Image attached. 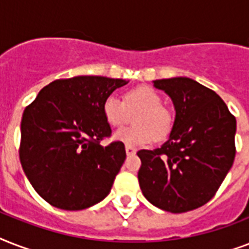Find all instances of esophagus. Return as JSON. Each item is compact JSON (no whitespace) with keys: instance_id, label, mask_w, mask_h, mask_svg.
<instances>
[{"instance_id":"1","label":"esophagus","mask_w":249,"mask_h":249,"mask_svg":"<svg viewBox=\"0 0 249 249\" xmlns=\"http://www.w3.org/2000/svg\"><path fill=\"white\" fill-rule=\"evenodd\" d=\"M125 152H126V155L132 156L136 154V148L130 147V146H125Z\"/></svg>"}]
</instances>
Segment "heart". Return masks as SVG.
<instances>
[{
	"label": "heart",
	"mask_w": 249,
	"mask_h": 249,
	"mask_svg": "<svg viewBox=\"0 0 249 249\" xmlns=\"http://www.w3.org/2000/svg\"><path fill=\"white\" fill-rule=\"evenodd\" d=\"M161 95L151 86H138L128 90L121 101L116 95H108L102 111L111 126H120L133 113L132 126L119 129L113 140L130 147H141L155 140H163L172 130L173 115L161 105Z\"/></svg>",
	"instance_id": "heart-1"
}]
</instances>
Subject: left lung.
I'll return each instance as SVG.
<instances>
[{
	"label": "left lung",
	"instance_id": "left-lung-1",
	"mask_svg": "<svg viewBox=\"0 0 249 249\" xmlns=\"http://www.w3.org/2000/svg\"><path fill=\"white\" fill-rule=\"evenodd\" d=\"M173 102L176 117L161 147L141 150L140 187L152 205L170 213L208 203L235 158L236 120L213 90L189 77L155 80Z\"/></svg>",
	"mask_w": 249,
	"mask_h": 249
}]
</instances>
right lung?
<instances>
[{
  "label": "right lung",
  "instance_id": "1",
  "mask_svg": "<svg viewBox=\"0 0 249 249\" xmlns=\"http://www.w3.org/2000/svg\"><path fill=\"white\" fill-rule=\"evenodd\" d=\"M129 81L103 76L55 80L24 109L20 124V163L44 200L64 211L102 201L126 154L121 142L103 147L111 134L103 102Z\"/></svg>",
  "mask_w": 249,
  "mask_h": 249
}]
</instances>
